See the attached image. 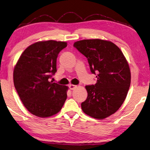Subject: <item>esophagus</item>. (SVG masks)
I'll return each mask as SVG.
<instances>
[{
	"mask_svg": "<svg viewBox=\"0 0 150 150\" xmlns=\"http://www.w3.org/2000/svg\"><path fill=\"white\" fill-rule=\"evenodd\" d=\"M77 86V85H74V84H69V88L71 90H74Z\"/></svg>",
	"mask_w": 150,
	"mask_h": 150,
	"instance_id": "1",
	"label": "esophagus"
}]
</instances>
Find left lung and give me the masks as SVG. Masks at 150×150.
<instances>
[{
    "mask_svg": "<svg viewBox=\"0 0 150 150\" xmlns=\"http://www.w3.org/2000/svg\"><path fill=\"white\" fill-rule=\"evenodd\" d=\"M73 47L87 58L91 71L97 73L95 84L86 85L88 96L81 103L84 113L103 119L117 111L124 102L130 85V71L118 47L108 40L86 39Z\"/></svg>",
    "mask_w": 150,
    "mask_h": 150,
    "instance_id": "left-lung-1",
    "label": "left lung"
}]
</instances>
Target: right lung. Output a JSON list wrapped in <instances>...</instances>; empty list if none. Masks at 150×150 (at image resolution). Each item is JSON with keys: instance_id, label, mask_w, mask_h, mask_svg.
<instances>
[{"instance_id": "add662e5", "label": "right lung", "mask_w": 150, "mask_h": 150, "mask_svg": "<svg viewBox=\"0 0 150 150\" xmlns=\"http://www.w3.org/2000/svg\"><path fill=\"white\" fill-rule=\"evenodd\" d=\"M67 42L47 40L27 48L13 70V83L21 102L30 113L48 117L61 110L68 87L49 81L55 74L58 54Z\"/></svg>"}]
</instances>
